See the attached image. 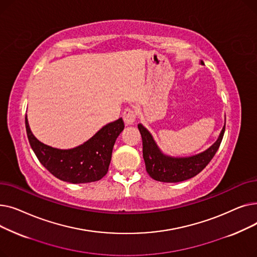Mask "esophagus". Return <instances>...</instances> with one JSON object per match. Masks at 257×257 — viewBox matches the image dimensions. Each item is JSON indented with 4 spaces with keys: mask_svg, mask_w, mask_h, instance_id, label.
I'll list each match as a JSON object with an SVG mask.
<instances>
[{
    "mask_svg": "<svg viewBox=\"0 0 257 257\" xmlns=\"http://www.w3.org/2000/svg\"><path fill=\"white\" fill-rule=\"evenodd\" d=\"M123 119L126 125H133L136 123L137 119V113L131 108H126L123 112Z\"/></svg>",
    "mask_w": 257,
    "mask_h": 257,
    "instance_id": "1",
    "label": "esophagus"
}]
</instances>
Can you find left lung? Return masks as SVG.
<instances>
[{"instance_id": "8db88e82", "label": "left lung", "mask_w": 257, "mask_h": 257, "mask_svg": "<svg viewBox=\"0 0 257 257\" xmlns=\"http://www.w3.org/2000/svg\"><path fill=\"white\" fill-rule=\"evenodd\" d=\"M201 64H204L201 60ZM143 139V156L150 177L161 182H180L193 178L203 170L217 153L224 137L225 125L218 140L207 150L188 157H173L159 149L152 134L142 124L138 125Z\"/></svg>"}]
</instances>
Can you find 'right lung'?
Here are the masks:
<instances>
[{
    "label": "right lung",
    "mask_w": 257,
    "mask_h": 257,
    "mask_svg": "<svg viewBox=\"0 0 257 257\" xmlns=\"http://www.w3.org/2000/svg\"><path fill=\"white\" fill-rule=\"evenodd\" d=\"M26 131L30 146L38 160L56 178L70 183L98 181L108 172L114 143L124 130L119 117L102 127L92 138L73 149H57L39 142L25 117Z\"/></svg>",
    "instance_id": "1"
}]
</instances>
